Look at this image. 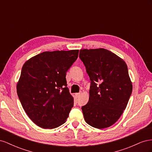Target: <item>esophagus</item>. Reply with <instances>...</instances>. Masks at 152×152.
I'll list each match as a JSON object with an SVG mask.
<instances>
[{
	"label": "esophagus",
	"instance_id": "34e87169",
	"mask_svg": "<svg viewBox=\"0 0 152 152\" xmlns=\"http://www.w3.org/2000/svg\"><path fill=\"white\" fill-rule=\"evenodd\" d=\"M80 93H76L75 94V96H76V97H79V96H80Z\"/></svg>",
	"mask_w": 152,
	"mask_h": 152
}]
</instances>
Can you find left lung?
Returning a JSON list of instances; mask_svg holds the SVG:
<instances>
[{
  "mask_svg": "<svg viewBox=\"0 0 152 152\" xmlns=\"http://www.w3.org/2000/svg\"><path fill=\"white\" fill-rule=\"evenodd\" d=\"M79 58L91 80L89 102L82 107L84 120L95 128L108 127L122 115L132 93L127 66L103 48L80 49Z\"/></svg>",
  "mask_w": 152,
  "mask_h": 152,
  "instance_id": "1",
  "label": "left lung"
}]
</instances>
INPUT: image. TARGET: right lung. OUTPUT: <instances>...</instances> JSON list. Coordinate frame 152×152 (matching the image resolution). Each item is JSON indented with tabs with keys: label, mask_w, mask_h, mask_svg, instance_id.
<instances>
[{
	"label": "right lung",
	"mask_w": 152,
	"mask_h": 152,
	"mask_svg": "<svg viewBox=\"0 0 152 152\" xmlns=\"http://www.w3.org/2000/svg\"><path fill=\"white\" fill-rule=\"evenodd\" d=\"M79 51L43 52L23 66L17 94L27 115L40 127L54 129L66 122L73 107L66 73L76 61Z\"/></svg>",
	"instance_id": "1"
}]
</instances>
